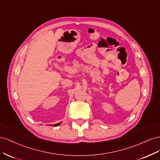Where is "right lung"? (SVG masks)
I'll list each match as a JSON object with an SVG mask.
<instances>
[{"mask_svg": "<svg viewBox=\"0 0 160 160\" xmlns=\"http://www.w3.org/2000/svg\"><path fill=\"white\" fill-rule=\"evenodd\" d=\"M62 122H59V123H56V124H54L53 125V127H57V126H58V125H60V124H61Z\"/></svg>", "mask_w": 160, "mask_h": 160, "instance_id": "1", "label": "right lung"}]
</instances>
